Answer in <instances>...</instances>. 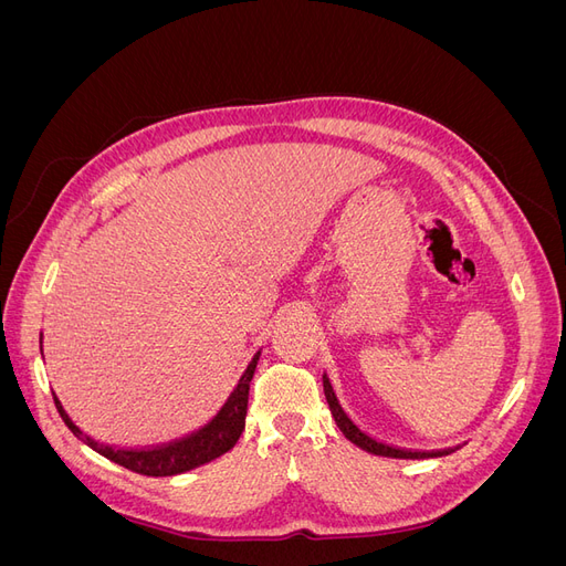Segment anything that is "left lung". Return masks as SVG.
<instances>
[{
  "label": "left lung",
  "mask_w": 566,
  "mask_h": 566,
  "mask_svg": "<svg viewBox=\"0 0 566 566\" xmlns=\"http://www.w3.org/2000/svg\"><path fill=\"white\" fill-rule=\"evenodd\" d=\"M323 391H325V399H328V406H331V413L337 422V427L342 430V434H345L352 443H356L358 449H364L373 455H385V458H406V460H420V458H441V455H449L453 453L455 449H443V451H408V449H397V447H389V443H382L378 439H373L370 434H366L361 427H358L347 413L345 408H342L337 394L331 385V378L328 375H323Z\"/></svg>",
  "instance_id": "obj_1"
}]
</instances>
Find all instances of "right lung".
<instances>
[{"instance_id": "obj_1", "label": "right lung", "mask_w": 566, "mask_h": 566, "mask_svg": "<svg viewBox=\"0 0 566 566\" xmlns=\"http://www.w3.org/2000/svg\"><path fill=\"white\" fill-rule=\"evenodd\" d=\"M256 361H260V352L254 354L248 370L241 375V380H238L235 389L231 391V397L208 424L200 427V430L193 434L163 443V447H156V449H113V447H106V443H98L90 434H84L71 420V416H67L65 408L61 406L59 397H54V401L63 422L67 424V430L87 443V447L94 449L96 453L117 462V465L146 476H172V474L200 468L205 462L224 455L235 447V441L241 439L245 430L248 394H250V382H252Z\"/></svg>"}]
</instances>
